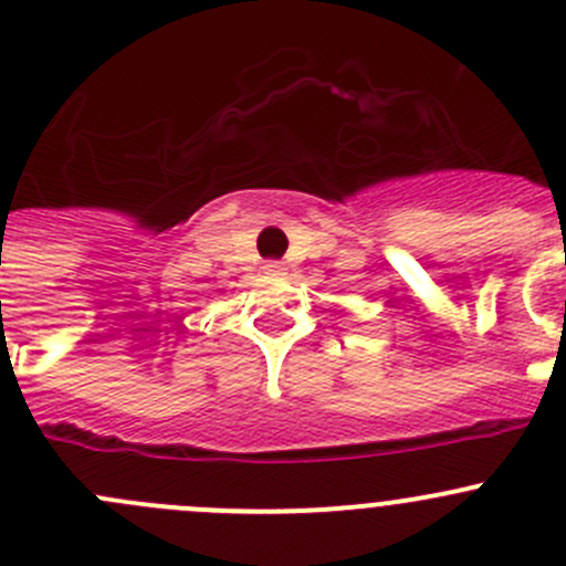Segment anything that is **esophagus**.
Listing matches in <instances>:
<instances>
[{
  "instance_id": "obj_1",
  "label": "esophagus",
  "mask_w": 566,
  "mask_h": 566,
  "mask_svg": "<svg viewBox=\"0 0 566 566\" xmlns=\"http://www.w3.org/2000/svg\"><path fill=\"white\" fill-rule=\"evenodd\" d=\"M262 271H265L268 276H284V271H287V268H284V262H279V260H268L265 265H262Z\"/></svg>"
}]
</instances>
